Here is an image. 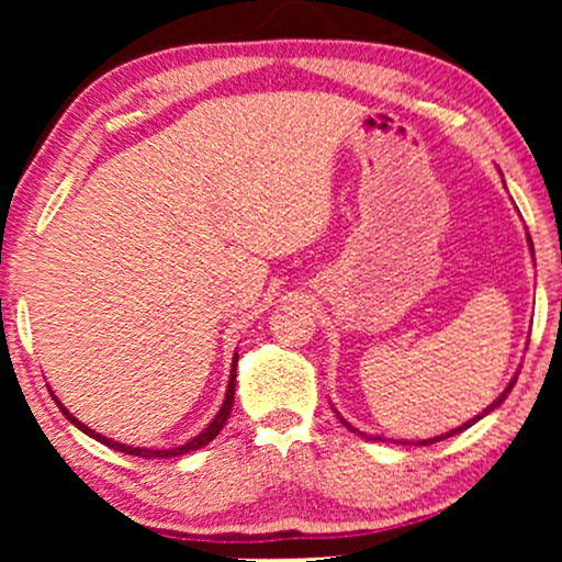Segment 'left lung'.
Returning <instances> with one entry per match:
<instances>
[{"label": "left lung", "instance_id": "1", "mask_svg": "<svg viewBox=\"0 0 562 562\" xmlns=\"http://www.w3.org/2000/svg\"><path fill=\"white\" fill-rule=\"evenodd\" d=\"M527 243H529V250H532V258H535V248H532V237H529V235H527ZM514 383H517V375H514V379L509 381V386H506V389L502 391V394H498V398H496V402H494V404H488V406H486V409H483L481 414H475V417H473V419H468V422H465V425H460V427H456V429H450V432H445V435L429 437V440H417V445H432V442L448 440V437H452V435H458V432H463V429H468V427H471V425H475V422H479V419H483V417H486V414H491V412H494V409H496V406H502V404H504V398H506V396H509V391L514 389ZM335 412H337V409H335ZM337 417H340V412H337ZM340 422H342V425H345V427H348V429H350V432H356V435H360V437H366V440H381V442H386V437H381V435H366V432H360V429H356V427H352V425H350V422H345L342 417H340ZM394 442H398V440H394ZM404 445H406V442H404Z\"/></svg>", "mask_w": 562, "mask_h": 562}]
</instances>
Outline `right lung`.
Instances as JSON below:
<instances>
[{"label": "right lung", "instance_id": "right-lung-1", "mask_svg": "<svg viewBox=\"0 0 562 562\" xmlns=\"http://www.w3.org/2000/svg\"><path fill=\"white\" fill-rule=\"evenodd\" d=\"M235 379H237V352H235V358H233V368H229V381H227V391H225V402H222V406H220V412L214 414V419L210 422V425H206L202 432H199L194 440H189V442H183V445H179V448H171V450H150V448H133V445H125V442H117V440H110V437H104V435H99V432H94V429L91 427H87L83 425V422H79L74 417L71 412L66 409L64 404L58 402V396L53 394V398H56V404H58V409L64 412V417L71 422L74 427H79L83 435H89V437H94L97 442H102V445H106V448H112V450H117V452H125V456H137V458H176V456H183V452H194V450H199V448H204L206 442H212L214 437L220 435V429L225 427V422H227V417H229V412H233V404H235Z\"/></svg>", "mask_w": 562, "mask_h": 562}]
</instances>
